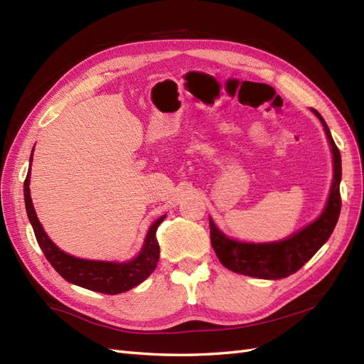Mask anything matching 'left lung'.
Returning a JSON list of instances; mask_svg holds the SVG:
<instances>
[{
  "label": "left lung",
  "instance_id": "8db88e82",
  "mask_svg": "<svg viewBox=\"0 0 364 364\" xmlns=\"http://www.w3.org/2000/svg\"><path fill=\"white\" fill-rule=\"evenodd\" d=\"M313 112L323 124L334 156V179L325 211L316 222L308 225L306 228L289 237L287 240L266 245L238 243L235 240H230L225 234L220 232L213 220L209 218L213 247L220 262H222L226 269L261 279L287 278L290 274L299 270L304 264L326 243V240L331 237L333 230L337 225L341 208V159L340 150L336 146L325 119L322 118L321 114L314 111V109Z\"/></svg>",
  "mask_w": 364,
  "mask_h": 364
}]
</instances>
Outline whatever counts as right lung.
<instances>
[{
    "mask_svg": "<svg viewBox=\"0 0 364 364\" xmlns=\"http://www.w3.org/2000/svg\"><path fill=\"white\" fill-rule=\"evenodd\" d=\"M28 176L30 171L27 173V178L24 181V199L28 220L33 226V230H35L38 245L43 252V255H46L54 270H56L63 279L92 291L105 294H118L136 287L138 284L147 279L153 273V270L156 269V264L159 261V243L156 240V230L159 225L164 222L165 215L158 218L156 222L151 225L146 237L144 247H142L139 255L132 261L106 262L75 258L68 255V253L62 252L56 245H54L46 234L42 225L39 223L35 208H33L31 203Z\"/></svg>",
    "mask_w": 364,
    "mask_h": 364,
    "instance_id": "obj_1",
    "label": "right lung"
}]
</instances>
